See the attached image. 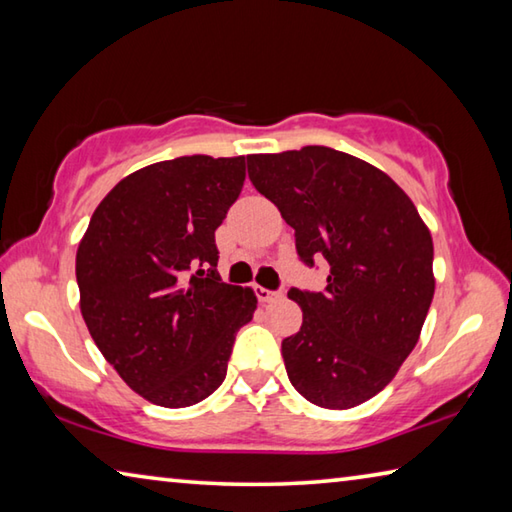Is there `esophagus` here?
I'll return each mask as SVG.
<instances>
[{
	"label": "esophagus",
	"instance_id": "obj_1",
	"mask_svg": "<svg viewBox=\"0 0 512 512\" xmlns=\"http://www.w3.org/2000/svg\"><path fill=\"white\" fill-rule=\"evenodd\" d=\"M255 296L259 302H275L282 298V291H271V289H264V287H255Z\"/></svg>",
	"mask_w": 512,
	"mask_h": 512
}]
</instances>
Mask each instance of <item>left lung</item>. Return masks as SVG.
Here are the masks:
<instances>
[{"label":"left lung","mask_w":512,"mask_h":512,"mask_svg":"<svg viewBox=\"0 0 512 512\" xmlns=\"http://www.w3.org/2000/svg\"><path fill=\"white\" fill-rule=\"evenodd\" d=\"M248 178L296 230L300 262L329 264L325 291L289 289L302 325L282 341L293 388L323 409H352L391 384L420 339L436 289L433 241L384 171L302 146L248 155Z\"/></svg>","instance_id":"8db88e82"}]
</instances>
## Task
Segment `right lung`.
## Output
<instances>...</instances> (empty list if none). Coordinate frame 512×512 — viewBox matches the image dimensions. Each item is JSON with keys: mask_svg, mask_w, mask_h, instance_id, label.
<instances>
[{"mask_svg": "<svg viewBox=\"0 0 512 512\" xmlns=\"http://www.w3.org/2000/svg\"><path fill=\"white\" fill-rule=\"evenodd\" d=\"M246 180V158L185 155L110 189L76 253L81 314L119 377L167 409L223 384L253 289L221 282L214 230Z\"/></svg>", "mask_w": 512, "mask_h": 512, "instance_id": "obj_1", "label": "right lung"}]
</instances>
